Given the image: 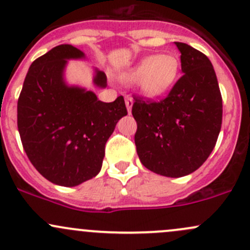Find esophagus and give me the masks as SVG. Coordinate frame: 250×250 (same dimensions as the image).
I'll list each match as a JSON object with an SVG mask.
<instances>
[{"label": "esophagus", "instance_id": "34e87169", "mask_svg": "<svg viewBox=\"0 0 250 250\" xmlns=\"http://www.w3.org/2000/svg\"><path fill=\"white\" fill-rule=\"evenodd\" d=\"M125 106H127L128 114H130L131 108H133V98L129 97V96H127V97H125Z\"/></svg>", "mask_w": 250, "mask_h": 250}]
</instances>
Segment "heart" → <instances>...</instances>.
I'll return each instance as SVG.
<instances>
[{
	"label": "heart",
	"instance_id": "b5f03b06",
	"mask_svg": "<svg viewBox=\"0 0 250 250\" xmlns=\"http://www.w3.org/2000/svg\"><path fill=\"white\" fill-rule=\"evenodd\" d=\"M179 71V58L175 54L165 53L145 57L121 73L120 79L125 84L138 83L142 95L156 98L167 94L173 87Z\"/></svg>",
	"mask_w": 250,
	"mask_h": 250
}]
</instances>
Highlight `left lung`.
Segmentation results:
<instances>
[{
  "label": "left lung",
  "mask_w": 250,
  "mask_h": 250,
  "mask_svg": "<svg viewBox=\"0 0 250 250\" xmlns=\"http://www.w3.org/2000/svg\"><path fill=\"white\" fill-rule=\"evenodd\" d=\"M183 77L165 100L135 98L131 114L138 123L136 152L146 168L179 178L198 169L209 158L222 125V96L212 64L184 42Z\"/></svg>",
  "instance_id": "8db88e82"
}]
</instances>
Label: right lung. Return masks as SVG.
Returning a JSON list of instances; mask_svg holds the SVG:
<instances>
[{
	"mask_svg": "<svg viewBox=\"0 0 250 250\" xmlns=\"http://www.w3.org/2000/svg\"><path fill=\"white\" fill-rule=\"evenodd\" d=\"M86 59L75 46H56L32 62L18 101V128L27 156L51 183L72 188L102 168L104 149L116 123L127 115L122 96L104 103L91 90L65 79L68 60ZM95 86L106 76L94 68Z\"/></svg>",
	"mask_w": 250,
	"mask_h": 250,
	"instance_id": "right-lung-1",
	"label": "right lung"
}]
</instances>
